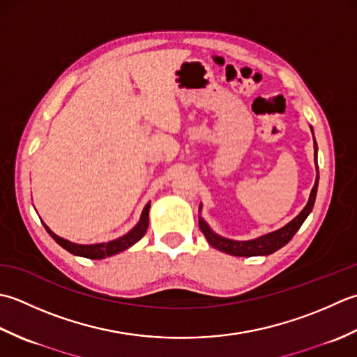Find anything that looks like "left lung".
<instances>
[{"label": "left lung", "instance_id": "obj_1", "mask_svg": "<svg viewBox=\"0 0 357 357\" xmlns=\"http://www.w3.org/2000/svg\"><path fill=\"white\" fill-rule=\"evenodd\" d=\"M311 132H312V128H311ZM312 137H314V132H312ZM314 165H316V181L310 192V199L307 202V205H305V208L301 211V213L297 214L289 223H287L285 227H282L280 229H275L273 232H268V234H264L260 237L251 238V240H232V238H227V237H222L217 234V232L211 229V227L205 222V219H203L202 215H199V227H200V231L203 232V236L206 237L208 243L215 250L231 254V256H237V257L270 256V254L280 250L282 246H285L289 240L293 238L296 232L299 231L305 219L310 215V213L312 211V206H314V202H316V194H317V186H319L316 138H314ZM200 211H202V203H200L199 213Z\"/></svg>", "mask_w": 357, "mask_h": 357}]
</instances>
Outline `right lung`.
<instances>
[{"label": "right lung", "mask_w": 357, "mask_h": 357, "mask_svg": "<svg viewBox=\"0 0 357 357\" xmlns=\"http://www.w3.org/2000/svg\"><path fill=\"white\" fill-rule=\"evenodd\" d=\"M149 208H151V202H148L146 206L143 208L140 220H138V223L129 232H126L125 236H121V237L115 238V240H109V242H103V243H92V245L74 243V242H70V240H66V238H63L60 236H56L55 232L50 229L45 222H43V225H45V228L50 234V237H52L58 245L63 246V248L69 251L70 254H74V256H79V257L98 260V259L115 256V254H119L121 251L130 248V246L135 245L138 240H140L144 234H146L148 225H149Z\"/></svg>", "instance_id": "obj_1"}]
</instances>
